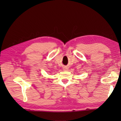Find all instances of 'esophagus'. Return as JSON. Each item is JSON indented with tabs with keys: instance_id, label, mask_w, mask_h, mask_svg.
Here are the masks:
<instances>
[{
	"instance_id": "1",
	"label": "esophagus",
	"mask_w": 121,
	"mask_h": 121,
	"mask_svg": "<svg viewBox=\"0 0 121 121\" xmlns=\"http://www.w3.org/2000/svg\"><path fill=\"white\" fill-rule=\"evenodd\" d=\"M67 69H68L67 67H65V68H64V70L66 71V70H67Z\"/></svg>"
}]
</instances>
